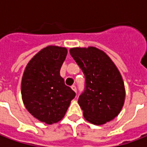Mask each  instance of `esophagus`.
Wrapping results in <instances>:
<instances>
[{"mask_svg": "<svg viewBox=\"0 0 147 147\" xmlns=\"http://www.w3.org/2000/svg\"><path fill=\"white\" fill-rule=\"evenodd\" d=\"M71 89L73 90H74V91H75V92H76V90H77L76 86H75V85H72V86H71Z\"/></svg>", "mask_w": 147, "mask_h": 147, "instance_id": "34e87169", "label": "esophagus"}]
</instances>
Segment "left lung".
<instances>
[{
  "label": "left lung",
  "instance_id": "1",
  "mask_svg": "<svg viewBox=\"0 0 147 147\" xmlns=\"http://www.w3.org/2000/svg\"><path fill=\"white\" fill-rule=\"evenodd\" d=\"M70 54L85 76L84 90L78 101L85 119L96 125L114 119L125 98L124 84L116 65L95 47L72 48Z\"/></svg>",
  "mask_w": 147,
  "mask_h": 147
}]
</instances>
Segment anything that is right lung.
<instances>
[{
    "label": "right lung",
    "mask_w": 147,
    "mask_h": 147,
    "mask_svg": "<svg viewBox=\"0 0 147 147\" xmlns=\"http://www.w3.org/2000/svg\"><path fill=\"white\" fill-rule=\"evenodd\" d=\"M67 53L63 47L44 48L30 60L23 76L21 94L25 107L47 124L60 121L76 96L60 75Z\"/></svg>",
    "instance_id": "1"
}]
</instances>
